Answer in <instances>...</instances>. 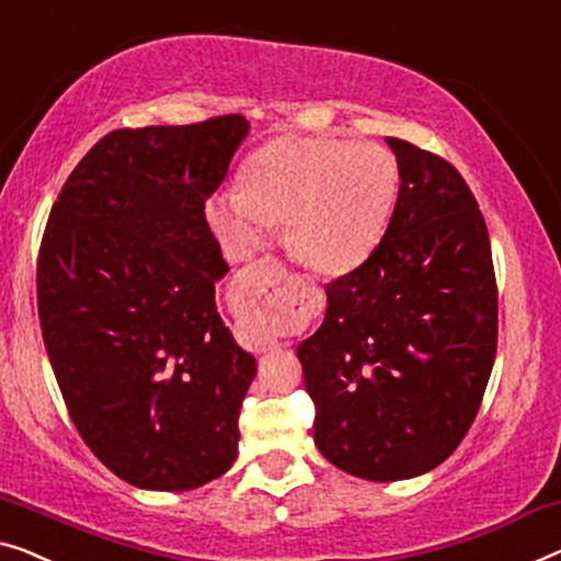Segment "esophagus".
<instances>
[{
  "label": "esophagus",
  "mask_w": 561,
  "mask_h": 561,
  "mask_svg": "<svg viewBox=\"0 0 561 561\" xmlns=\"http://www.w3.org/2000/svg\"><path fill=\"white\" fill-rule=\"evenodd\" d=\"M270 347H279V342H274V340H272V342H270Z\"/></svg>",
  "instance_id": "esophagus-1"
}]
</instances>
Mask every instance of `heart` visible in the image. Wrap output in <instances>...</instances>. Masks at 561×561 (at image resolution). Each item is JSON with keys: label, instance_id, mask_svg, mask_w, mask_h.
<instances>
[{"label": "heart", "instance_id": "b5f03b06", "mask_svg": "<svg viewBox=\"0 0 561 561\" xmlns=\"http://www.w3.org/2000/svg\"><path fill=\"white\" fill-rule=\"evenodd\" d=\"M388 148L345 138L282 136L249 158L241 188L219 196L208 219L233 254L256 252L272 221L299 262L322 274L355 270L386 231L398 196Z\"/></svg>", "mask_w": 561, "mask_h": 561}]
</instances>
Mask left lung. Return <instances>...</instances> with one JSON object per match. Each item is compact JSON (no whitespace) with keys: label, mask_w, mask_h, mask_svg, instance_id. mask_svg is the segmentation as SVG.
<instances>
[{"label":"left lung","mask_w":561,"mask_h":561,"mask_svg":"<svg viewBox=\"0 0 561 561\" xmlns=\"http://www.w3.org/2000/svg\"><path fill=\"white\" fill-rule=\"evenodd\" d=\"M400 171L386 237L330 282L299 342L314 443L365 481L421 476L458 448L496 357L499 297L486 221L448 161L386 138Z\"/></svg>","instance_id":"left-lung-1"}]
</instances>
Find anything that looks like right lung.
Wrapping results in <instances>:
<instances>
[{"label": "right lung", "instance_id": "obj_1", "mask_svg": "<svg viewBox=\"0 0 561 561\" xmlns=\"http://www.w3.org/2000/svg\"><path fill=\"white\" fill-rule=\"evenodd\" d=\"M247 133L244 115L113 130L49 211L42 337L75 428L130 486L191 491L237 461L256 360L216 312L229 264L204 208Z\"/></svg>", "mask_w": 561, "mask_h": 561}]
</instances>
